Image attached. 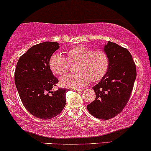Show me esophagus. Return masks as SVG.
Here are the masks:
<instances>
[{
  "mask_svg": "<svg viewBox=\"0 0 151 151\" xmlns=\"http://www.w3.org/2000/svg\"><path fill=\"white\" fill-rule=\"evenodd\" d=\"M74 91H77V92H82L83 91V88H78V89H74Z\"/></svg>",
  "mask_w": 151,
  "mask_h": 151,
  "instance_id": "1",
  "label": "esophagus"
}]
</instances>
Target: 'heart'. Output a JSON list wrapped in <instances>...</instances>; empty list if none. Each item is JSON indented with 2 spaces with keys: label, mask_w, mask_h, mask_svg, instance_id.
<instances>
[{
  "label": "heart",
  "mask_w": 151,
  "mask_h": 151,
  "mask_svg": "<svg viewBox=\"0 0 151 151\" xmlns=\"http://www.w3.org/2000/svg\"><path fill=\"white\" fill-rule=\"evenodd\" d=\"M78 63L76 67L77 73L63 76L60 83L63 87L78 89L92 81L102 79L109 68L110 59L108 54L101 50H94L84 45L69 49L66 57L54 53L49 60V65L54 74L62 75L68 70L70 64Z\"/></svg>",
  "instance_id": "1"
}]
</instances>
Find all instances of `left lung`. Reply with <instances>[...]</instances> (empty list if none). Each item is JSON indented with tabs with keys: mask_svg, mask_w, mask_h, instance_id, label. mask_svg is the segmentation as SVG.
I'll return each mask as SVG.
<instances>
[{
	"mask_svg": "<svg viewBox=\"0 0 151 151\" xmlns=\"http://www.w3.org/2000/svg\"><path fill=\"white\" fill-rule=\"evenodd\" d=\"M103 50L109 56V68L93 87L96 98L87 108L96 118L108 120L121 113L128 103L136 78V68L126 48L108 41Z\"/></svg>",
	"mask_w": 151,
	"mask_h": 151,
	"instance_id": "1",
	"label": "left lung"
}]
</instances>
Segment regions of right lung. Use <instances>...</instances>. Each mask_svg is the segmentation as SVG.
<instances>
[{"label": "right lung", "instance_id": "add662e5", "mask_svg": "<svg viewBox=\"0 0 151 151\" xmlns=\"http://www.w3.org/2000/svg\"><path fill=\"white\" fill-rule=\"evenodd\" d=\"M59 45L47 41L33 45L20 58L15 70V83L23 106L40 119L58 116L66 103L67 89L52 91L58 80L52 73L49 60Z\"/></svg>", "mask_w": 151, "mask_h": 151}]
</instances>
